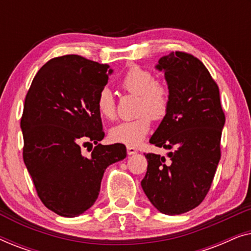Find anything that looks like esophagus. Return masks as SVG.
Listing matches in <instances>:
<instances>
[{"label": "esophagus", "mask_w": 251, "mask_h": 251, "mask_svg": "<svg viewBox=\"0 0 251 251\" xmlns=\"http://www.w3.org/2000/svg\"><path fill=\"white\" fill-rule=\"evenodd\" d=\"M126 152H128L129 155H133V154H136L137 152H138V150H137L136 147L128 146V147H126Z\"/></svg>", "instance_id": "obj_1"}]
</instances>
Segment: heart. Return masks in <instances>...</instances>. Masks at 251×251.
I'll list each match as a JSON object with an SVG mask.
<instances>
[{
	"label": "heart",
	"mask_w": 251,
	"mask_h": 251,
	"mask_svg": "<svg viewBox=\"0 0 251 251\" xmlns=\"http://www.w3.org/2000/svg\"><path fill=\"white\" fill-rule=\"evenodd\" d=\"M120 83L128 94L138 96V116L112 126L109 137L115 143L137 146L149 135L151 119L161 121L166 118L169 111L170 92L164 82L155 80L152 72L137 65H133L126 72ZM96 106L102 119L113 120L115 118L116 102L111 89L105 87L99 91Z\"/></svg>",
	"instance_id": "obj_1"
}]
</instances>
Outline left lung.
<instances>
[{
  "mask_svg": "<svg viewBox=\"0 0 251 251\" xmlns=\"http://www.w3.org/2000/svg\"><path fill=\"white\" fill-rule=\"evenodd\" d=\"M155 68L164 72L170 105L150 143L173 151L168 159L145 154L142 187L160 212L180 215L198 207L211 186L225 114L218 85L198 58L176 51L160 58Z\"/></svg>",
  "mask_w": 251,
  "mask_h": 251,
  "instance_id": "left-lung-1",
  "label": "left lung"
}]
</instances>
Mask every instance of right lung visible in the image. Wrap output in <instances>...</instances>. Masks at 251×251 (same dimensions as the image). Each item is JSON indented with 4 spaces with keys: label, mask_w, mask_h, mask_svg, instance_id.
Instances as JSON below:
<instances>
[{
    "label": "right lung",
    "mask_w": 251,
    "mask_h": 251,
    "mask_svg": "<svg viewBox=\"0 0 251 251\" xmlns=\"http://www.w3.org/2000/svg\"><path fill=\"white\" fill-rule=\"evenodd\" d=\"M112 72L77 54L56 57L41 67L26 95L24 162L41 201L63 217L92 207L106 168L126 156L123 144H99L105 132L96 100ZM94 143L90 156L81 153Z\"/></svg>",
    "instance_id": "add662e5"
}]
</instances>
